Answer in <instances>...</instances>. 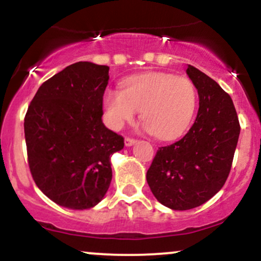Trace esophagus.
<instances>
[{
    "label": "esophagus",
    "mask_w": 261,
    "mask_h": 261,
    "mask_svg": "<svg viewBox=\"0 0 261 261\" xmlns=\"http://www.w3.org/2000/svg\"><path fill=\"white\" fill-rule=\"evenodd\" d=\"M134 143H136V139H133V137H126L125 139V146H133Z\"/></svg>",
    "instance_id": "1"
}]
</instances>
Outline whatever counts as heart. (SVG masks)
I'll use <instances>...</instances> for the list:
<instances>
[{
	"label": "heart",
	"instance_id": "b5f03b06",
	"mask_svg": "<svg viewBox=\"0 0 261 261\" xmlns=\"http://www.w3.org/2000/svg\"><path fill=\"white\" fill-rule=\"evenodd\" d=\"M197 104L193 81L172 73H147L127 80L122 91L109 89L104 98L106 120L121 128L134 120L136 112L153 136L172 140L187 130Z\"/></svg>",
	"mask_w": 261,
	"mask_h": 261
}]
</instances>
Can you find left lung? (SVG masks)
Returning <instances> with one entry per match:
<instances>
[{"label":"left lung","mask_w":261,"mask_h":261,"mask_svg":"<svg viewBox=\"0 0 261 261\" xmlns=\"http://www.w3.org/2000/svg\"><path fill=\"white\" fill-rule=\"evenodd\" d=\"M199 94L195 122L182 139L158 148L147 170L155 199L172 210H190L208 201L226 182L241 125L232 98L207 74L188 65Z\"/></svg>","instance_id":"8db88e82"}]
</instances>
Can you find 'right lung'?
Listing matches in <instances>:
<instances>
[{"instance_id":"1","label":"right lung","mask_w":261,"mask_h":261,"mask_svg":"<svg viewBox=\"0 0 261 261\" xmlns=\"http://www.w3.org/2000/svg\"><path fill=\"white\" fill-rule=\"evenodd\" d=\"M109 67L80 61L39 87L24 118L27 154L41 191L64 207L91 208L112 181L110 155L124 137L104 126Z\"/></svg>"}]
</instances>
